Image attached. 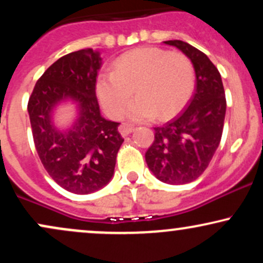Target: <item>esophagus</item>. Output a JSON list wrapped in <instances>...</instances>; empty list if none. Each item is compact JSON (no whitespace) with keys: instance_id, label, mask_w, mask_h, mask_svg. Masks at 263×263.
<instances>
[{"instance_id":"esophagus-1","label":"esophagus","mask_w":263,"mask_h":263,"mask_svg":"<svg viewBox=\"0 0 263 263\" xmlns=\"http://www.w3.org/2000/svg\"><path fill=\"white\" fill-rule=\"evenodd\" d=\"M135 127H132V126L129 125H126V123H123V125L120 126V134H121V136H128L129 134H131L132 131H134Z\"/></svg>"}]
</instances>
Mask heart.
Masks as SVG:
<instances>
[{
	"instance_id": "obj_1",
	"label": "heart",
	"mask_w": 263,
	"mask_h": 263,
	"mask_svg": "<svg viewBox=\"0 0 263 263\" xmlns=\"http://www.w3.org/2000/svg\"><path fill=\"white\" fill-rule=\"evenodd\" d=\"M194 87L192 60L185 54L158 47H142L122 54L112 70L102 71L96 79L101 106L114 120L125 115L135 90L138 98L128 108L129 120L171 119L188 104Z\"/></svg>"
}]
</instances>
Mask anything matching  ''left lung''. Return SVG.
<instances>
[{
    "instance_id": "1",
    "label": "left lung",
    "mask_w": 263,
    "mask_h": 263,
    "mask_svg": "<svg viewBox=\"0 0 263 263\" xmlns=\"http://www.w3.org/2000/svg\"><path fill=\"white\" fill-rule=\"evenodd\" d=\"M182 50L194 65L197 85L189 105L170 122L155 127L146 162L157 179L186 184L204 171L221 140L226 99L221 77L206 54L183 41H165Z\"/></svg>"
}]
</instances>
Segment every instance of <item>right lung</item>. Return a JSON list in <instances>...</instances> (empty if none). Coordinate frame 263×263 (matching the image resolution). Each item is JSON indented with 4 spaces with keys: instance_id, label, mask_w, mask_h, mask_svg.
<instances>
[{
    "instance_id": "right-lung-1",
    "label": "right lung",
    "mask_w": 263,
    "mask_h": 263,
    "mask_svg": "<svg viewBox=\"0 0 263 263\" xmlns=\"http://www.w3.org/2000/svg\"><path fill=\"white\" fill-rule=\"evenodd\" d=\"M100 66V54L91 48L66 54L39 78L28 100L33 141L42 164L54 182L74 194L93 193L110 182L123 142L120 123L100 114L95 92ZM68 98L78 104L80 117L73 128L59 132L51 114Z\"/></svg>"
}]
</instances>
